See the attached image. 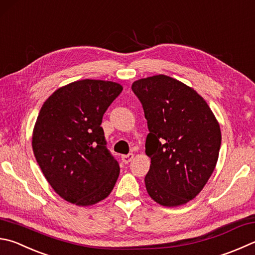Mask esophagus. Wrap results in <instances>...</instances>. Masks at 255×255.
<instances>
[{"label":"esophagus","mask_w":255,"mask_h":255,"mask_svg":"<svg viewBox=\"0 0 255 255\" xmlns=\"http://www.w3.org/2000/svg\"><path fill=\"white\" fill-rule=\"evenodd\" d=\"M133 157H134V155L132 154V153H128V154L122 155V161L126 163V164H128V163H129L133 160Z\"/></svg>","instance_id":"esophagus-1"}]
</instances>
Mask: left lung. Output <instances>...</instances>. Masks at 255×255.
I'll return each mask as SVG.
<instances>
[{
	"mask_svg": "<svg viewBox=\"0 0 255 255\" xmlns=\"http://www.w3.org/2000/svg\"><path fill=\"white\" fill-rule=\"evenodd\" d=\"M132 91L150 131L145 141L151 157L144 179L147 193L163 206L185 204L200 193L217 165V119L201 95L167 75L137 80Z\"/></svg>",
	"mask_w": 255,
	"mask_h": 255,
	"instance_id": "obj_1",
	"label": "left lung"
}]
</instances>
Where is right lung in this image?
Returning <instances> with one entry per match:
<instances>
[{
    "label": "right lung",
    "instance_id": "obj_1",
    "mask_svg": "<svg viewBox=\"0 0 255 255\" xmlns=\"http://www.w3.org/2000/svg\"><path fill=\"white\" fill-rule=\"evenodd\" d=\"M122 90L111 81L81 80L56 90L41 108L33 152L53 190L70 203H98L117 183L120 166L101 123Z\"/></svg>",
    "mask_w": 255,
    "mask_h": 255
}]
</instances>
